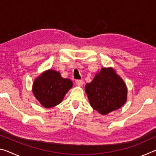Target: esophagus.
Wrapping results in <instances>:
<instances>
[{
	"label": "esophagus",
	"instance_id": "obj_1",
	"mask_svg": "<svg viewBox=\"0 0 156 156\" xmlns=\"http://www.w3.org/2000/svg\"><path fill=\"white\" fill-rule=\"evenodd\" d=\"M76 83L77 85L78 86H82L84 83V82L83 80H76Z\"/></svg>",
	"mask_w": 156,
	"mask_h": 156
}]
</instances>
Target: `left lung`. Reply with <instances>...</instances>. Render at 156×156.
Here are the masks:
<instances>
[{"label":"left lung","instance_id":"obj_1","mask_svg":"<svg viewBox=\"0 0 156 156\" xmlns=\"http://www.w3.org/2000/svg\"><path fill=\"white\" fill-rule=\"evenodd\" d=\"M85 91L91 106L102 115L122 107L127 95L125 83L112 68H102L86 84Z\"/></svg>","mask_w":156,"mask_h":156}]
</instances>
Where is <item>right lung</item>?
Returning <instances> with one entry per match:
<instances>
[{"label":"right lung","instance_id":"right-lung-1","mask_svg":"<svg viewBox=\"0 0 156 156\" xmlns=\"http://www.w3.org/2000/svg\"><path fill=\"white\" fill-rule=\"evenodd\" d=\"M73 83L63 78L59 72L47 71L37 78L33 84V94L45 108H51L61 102L66 93L72 88Z\"/></svg>","mask_w":156,"mask_h":156}]
</instances>
